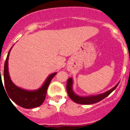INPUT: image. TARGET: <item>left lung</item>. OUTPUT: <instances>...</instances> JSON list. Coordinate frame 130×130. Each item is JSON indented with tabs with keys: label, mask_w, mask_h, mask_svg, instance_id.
Returning <instances> with one entry per match:
<instances>
[{
	"label": "left lung",
	"mask_w": 130,
	"mask_h": 130,
	"mask_svg": "<svg viewBox=\"0 0 130 130\" xmlns=\"http://www.w3.org/2000/svg\"><path fill=\"white\" fill-rule=\"evenodd\" d=\"M119 83L117 85L115 86L111 90H108L104 93H102L100 94L94 95V96H80L76 94L73 90V79L70 77L68 79L67 85H66V90H67L68 94L69 97L74 102L79 104H83V105H90V104H96L98 102H100L101 100H104V98L108 96L112 92L113 90L119 85Z\"/></svg>",
	"instance_id": "obj_1"
}]
</instances>
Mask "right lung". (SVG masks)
Segmentation results:
<instances>
[{"mask_svg": "<svg viewBox=\"0 0 130 130\" xmlns=\"http://www.w3.org/2000/svg\"><path fill=\"white\" fill-rule=\"evenodd\" d=\"M11 49L9 51L6 59L4 68V81L5 92L10 99L19 106L25 109H31L40 106L44 102L46 96L47 90L51 80L57 72L51 73L45 81L43 85L35 90H26L17 86L11 81L8 72V58ZM2 80L1 77V81ZM2 82V81H1ZM3 84V83H2ZM4 87V86H3Z\"/></svg>", "mask_w": 130, "mask_h": 130, "instance_id": "right-lung-1", "label": "right lung"}]
</instances>
